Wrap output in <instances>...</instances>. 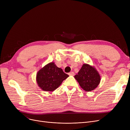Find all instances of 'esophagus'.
I'll list each match as a JSON object with an SVG mask.
<instances>
[{"instance_id": "1", "label": "esophagus", "mask_w": 130, "mask_h": 130, "mask_svg": "<svg viewBox=\"0 0 130 130\" xmlns=\"http://www.w3.org/2000/svg\"><path fill=\"white\" fill-rule=\"evenodd\" d=\"M69 75L70 76H73L74 75V73L73 72H70L69 73Z\"/></svg>"}]
</instances>
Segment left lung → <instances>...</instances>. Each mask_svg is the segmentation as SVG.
Here are the masks:
<instances>
[{"label": "left lung", "instance_id": "8db88e82", "mask_svg": "<svg viewBox=\"0 0 130 130\" xmlns=\"http://www.w3.org/2000/svg\"><path fill=\"white\" fill-rule=\"evenodd\" d=\"M80 87L84 90L90 92L98 87L100 84V76L95 69L89 65L84 64L74 76Z\"/></svg>", "mask_w": 130, "mask_h": 130}]
</instances>
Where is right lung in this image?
<instances>
[{"label":"right lung","mask_w":130,"mask_h":130,"mask_svg":"<svg viewBox=\"0 0 130 130\" xmlns=\"http://www.w3.org/2000/svg\"><path fill=\"white\" fill-rule=\"evenodd\" d=\"M69 75L54 63H50L39 70L36 75L38 86L45 91H53Z\"/></svg>","instance_id":"obj_1"}]
</instances>
